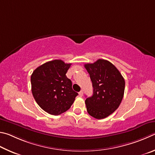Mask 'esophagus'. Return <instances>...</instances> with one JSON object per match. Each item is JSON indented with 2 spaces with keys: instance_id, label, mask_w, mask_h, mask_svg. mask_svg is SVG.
<instances>
[{
  "instance_id": "1",
  "label": "esophagus",
  "mask_w": 155,
  "mask_h": 155,
  "mask_svg": "<svg viewBox=\"0 0 155 155\" xmlns=\"http://www.w3.org/2000/svg\"><path fill=\"white\" fill-rule=\"evenodd\" d=\"M79 95H80V97L83 96V91H81L79 92Z\"/></svg>"
}]
</instances>
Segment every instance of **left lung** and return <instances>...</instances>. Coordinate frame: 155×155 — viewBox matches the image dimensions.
Here are the masks:
<instances>
[{"label":"left lung","instance_id":"8db88e82","mask_svg":"<svg viewBox=\"0 0 155 155\" xmlns=\"http://www.w3.org/2000/svg\"><path fill=\"white\" fill-rule=\"evenodd\" d=\"M90 75L93 94L86 99V110L91 116L103 119L115 112L123 100L125 82L114 65L99 59L84 64Z\"/></svg>","mask_w":155,"mask_h":155}]
</instances>
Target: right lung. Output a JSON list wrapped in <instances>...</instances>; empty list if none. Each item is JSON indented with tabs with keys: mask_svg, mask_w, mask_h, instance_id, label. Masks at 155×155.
Segmentation results:
<instances>
[{
	"mask_svg": "<svg viewBox=\"0 0 155 155\" xmlns=\"http://www.w3.org/2000/svg\"><path fill=\"white\" fill-rule=\"evenodd\" d=\"M71 64L54 60L38 67L31 77L32 95L45 112L57 116L71 106L78 93L66 73Z\"/></svg>",
	"mask_w": 155,
	"mask_h": 155,
	"instance_id": "add662e5",
	"label": "right lung"
}]
</instances>
